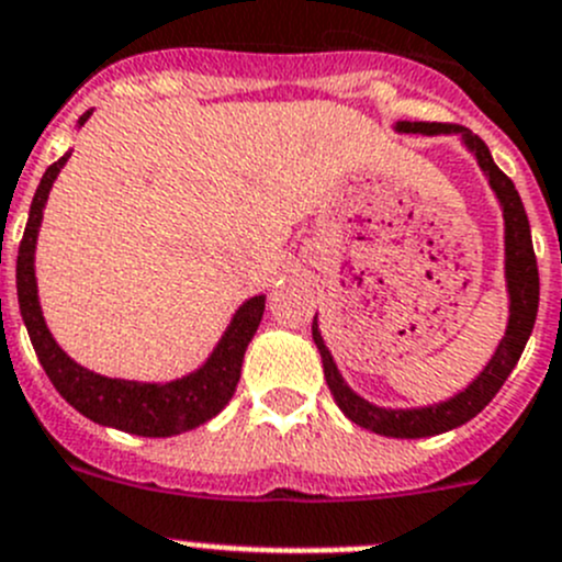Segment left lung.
<instances>
[{
	"mask_svg": "<svg viewBox=\"0 0 562 562\" xmlns=\"http://www.w3.org/2000/svg\"><path fill=\"white\" fill-rule=\"evenodd\" d=\"M397 132H408V135H461L463 143L474 151L480 168L488 176L491 187H494L496 198L502 204V215H505V278H507V295H510V319H507V330L502 336L499 347L491 356V361L485 364V370L480 372L477 381L469 383V389H463L461 394H456L447 403L427 405V408H378V405L367 403L364 397H358L345 381H341L339 370H336L334 358H330L328 347H325L323 336H319L317 317L312 323V336L314 345H317L319 356H323V370H325V383H328L330 394H334L336 405L345 411L347 419H352L356 425L367 427L372 432H381V436L392 438H425V436H438V432H447L452 427L467 425L469 419L480 414L491 400L496 397V392L502 389V383L507 381V375L513 372V367L518 364V358L525 352L527 339L532 334V325H536L538 314V261L536 250H532V237H530V221H527L525 204L518 198V190L513 187V181L496 168L494 157H491L488 146L480 140L477 135H472L469 130L458 124H422V121H400Z\"/></svg>",
	"mask_w": 562,
	"mask_h": 562,
	"instance_id": "obj_1",
	"label": "left lung"
}]
</instances>
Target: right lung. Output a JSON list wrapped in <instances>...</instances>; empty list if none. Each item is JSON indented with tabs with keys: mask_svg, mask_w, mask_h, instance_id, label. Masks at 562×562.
I'll use <instances>...</instances> for the list:
<instances>
[{
	"mask_svg": "<svg viewBox=\"0 0 562 562\" xmlns=\"http://www.w3.org/2000/svg\"><path fill=\"white\" fill-rule=\"evenodd\" d=\"M90 117L85 112L79 117V126ZM71 154H63L55 165H49L37 184L35 198L30 206V221H26L24 237L19 245V259H15V286H19V308L21 319L26 325L32 347L37 352V361L46 370L49 381L55 383L57 392L63 394L68 405L79 411L88 419L99 425L117 427V430L135 432V436L165 438L176 432L192 430V427L204 425L212 416L226 408L228 400L234 397V389L239 383L243 372V356L248 341L254 339L256 328L265 314V295H256L239 306L234 314L232 325L223 334L221 345L210 356L204 367L181 381L170 383H135V381H117V378L95 375L85 370L77 361L60 350L52 339L49 328L41 314L37 303V284H35V239L44 217L46 198H49L52 184L57 173L66 165Z\"/></svg>",
	"mask_w": 562,
	"mask_h": 562,
	"instance_id": "1",
	"label": "right lung"
}]
</instances>
